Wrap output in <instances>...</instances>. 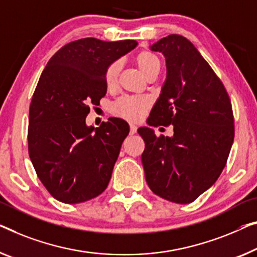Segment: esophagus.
Returning <instances> with one entry per match:
<instances>
[{
    "instance_id": "1",
    "label": "esophagus",
    "mask_w": 257,
    "mask_h": 257,
    "mask_svg": "<svg viewBox=\"0 0 257 257\" xmlns=\"http://www.w3.org/2000/svg\"><path fill=\"white\" fill-rule=\"evenodd\" d=\"M136 132H137L136 125L133 124V123H130V134H132V135H134V134H136Z\"/></svg>"
}]
</instances>
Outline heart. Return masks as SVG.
Returning a JSON list of instances; mask_svg holds the SVG:
<instances>
[{
    "mask_svg": "<svg viewBox=\"0 0 257 257\" xmlns=\"http://www.w3.org/2000/svg\"><path fill=\"white\" fill-rule=\"evenodd\" d=\"M135 63L140 68L145 77L150 75L158 74L160 70V60L155 53L150 51H142L135 56ZM118 71H120V62L114 61L109 64L105 72V83L108 87L115 85ZM149 107L148 99L135 95H123L113 102L112 113L118 117L130 121H137L143 117Z\"/></svg>",
    "mask_w": 257,
    "mask_h": 257,
    "instance_id": "heart-1",
    "label": "heart"
}]
</instances>
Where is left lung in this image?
Here are the masks:
<instances>
[{"instance_id":"left-lung-1","label":"left lung","mask_w":257,"mask_h":257,"mask_svg":"<svg viewBox=\"0 0 257 257\" xmlns=\"http://www.w3.org/2000/svg\"><path fill=\"white\" fill-rule=\"evenodd\" d=\"M151 49L165 55L167 78L148 123L172 124L174 135L156 136L150 128L139 129L145 143V180L162 198L188 204L217 181L226 165L234 140L231 99L187 38L170 34Z\"/></svg>"}]
</instances>
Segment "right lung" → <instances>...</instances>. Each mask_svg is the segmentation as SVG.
<instances>
[{
  "instance_id": "right-lung-1",
  "label": "right lung",
  "mask_w": 257,
  "mask_h": 257,
  "mask_svg": "<svg viewBox=\"0 0 257 257\" xmlns=\"http://www.w3.org/2000/svg\"><path fill=\"white\" fill-rule=\"evenodd\" d=\"M135 40L71 41L48 61L29 113V155L38 178L55 200L76 204L97 197L112 177L129 125L109 117L87 127L90 104L105 97L107 67L136 47Z\"/></svg>"
}]
</instances>
